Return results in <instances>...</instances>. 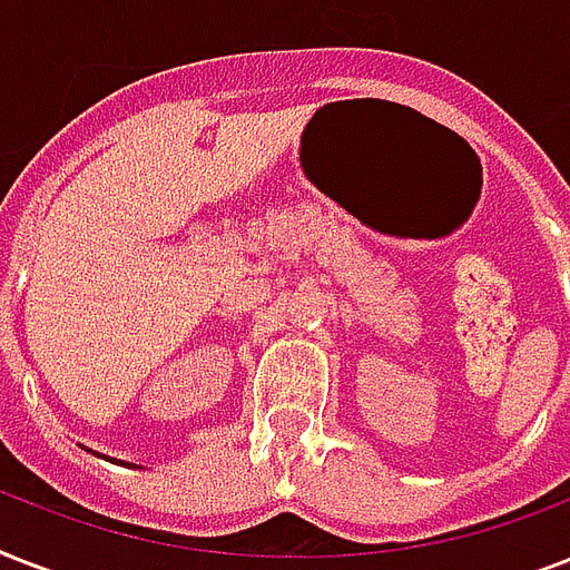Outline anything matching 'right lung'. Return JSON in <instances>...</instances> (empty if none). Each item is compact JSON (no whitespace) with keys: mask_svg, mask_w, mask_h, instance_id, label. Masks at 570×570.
<instances>
[{"mask_svg":"<svg viewBox=\"0 0 570 570\" xmlns=\"http://www.w3.org/2000/svg\"><path fill=\"white\" fill-rule=\"evenodd\" d=\"M120 464H124V461H120Z\"/></svg>","mask_w":570,"mask_h":570,"instance_id":"obj_1","label":"right lung"}]
</instances>
